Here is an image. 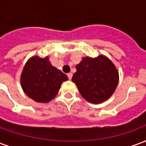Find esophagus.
<instances>
[{"label": "esophagus", "instance_id": "34e87169", "mask_svg": "<svg viewBox=\"0 0 146 146\" xmlns=\"http://www.w3.org/2000/svg\"><path fill=\"white\" fill-rule=\"evenodd\" d=\"M67 76H68V77H69V79L71 80V79H72V77H73V73H69L68 74H67Z\"/></svg>", "mask_w": 146, "mask_h": 146}]
</instances>
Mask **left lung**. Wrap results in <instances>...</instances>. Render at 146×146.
Wrapping results in <instances>:
<instances>
[{
	"label": "left lung",
	"mask_w": 146,
	"mask_h": 146,
	"mask_svg": "<svg viewBox=\"0 0 146 146\" xmlns=\"http://www.w3.org/2000/svg\"><path fill=\"white\" fill-rule=\"evenodd\" d=\"M76 69L72 81L86 101L100 104L113 95L119 82V72L106 55L84 57Z\"/></svg>",
	"instance_id": "obj_1"
}]
</instances>
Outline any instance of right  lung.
Segmentation results:
<instances>
[{
  "label": "right lung",
  "instance_id": "add662e5",
  "mask_svg": "<svg viewBox=\"0 0 146 146\" xmlns=\"http://www.w3.org/2000/svg\"><path fill=\"white\" fill-rule=\"evenodd\" d=\"M68 76L53 66L48 56L34 55L25 64L21 73V87L25 94L33 101L47 103L57 95L61 84Z\"/></svg>",
  "mask_w": 146,
  "mask_h": 146
}]
</instances>
